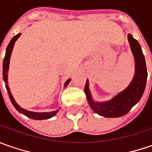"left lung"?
<instances>
[{
	"instance_id": "obj_1",
	"label": "left lung",
	"mask_w": 152,
	"mask_h": 152,
	"mask_svg": "<svg viewBox=\"0 0 152 152\" xmlns=\"http://www.w3.org/2000/svg\"><path fill=\"white\" fill-rule=\"evenodd\" d=\"M128 39L135 62V73L130 85L125 90L116 95L112 100L104 102H96L91 96L88 79L85 84V93L90 107L96 113L106 118H119L128 113L139 102L145 91L147 80L145 56L140 45L130 34L128 35Z\"/></svg>"
}]
</instances>
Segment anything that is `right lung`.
<instances>
[{
  "mask_svg": "<svg viewBox=\"0 0 152 152\" xmlns=\"http://www.w3.org/2000/svg\"><path fill=\"white\" fill-rule=\"evenodd\" d=\"M21 35V34H18L17 35H15L13 38L11 39L10 43L7 47V50H6V55L4 57V60H3V79H4V82H5V85H6V88H7V91L9 95V98L11 100V102L12 103V105L14 106V107L19 112L21 113H23V115L27 116L28 118H32L34 120H43V119H48L52 118L53 116H55L56 114L57 113L58 110L56 111H53V112H49V113H34V112H30V111H28L26 109H23V108L20 107V106H18L17 104V102H15V100L12 97V95L10 91V88L8 86V83H7V73H8V68H9V61H10V57L12 55V51L13 49V46H14L15 41L19 38V36ZM71 79H67L64 85V87H66L69 82H70Z\"/></svg>",
  "mask_w": 152,
  "mask_h": 152,
  "instance_id": "right-lung-1",
  "label": "right lung"
}]
</instances>
